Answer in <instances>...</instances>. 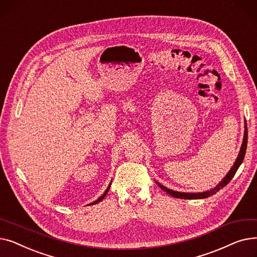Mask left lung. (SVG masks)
I'll return each instance as SVG.
<instances>
[{"instance_id": "left-lung-1", "label": "left lung", "mask_w": 257, "mask_h": 257, "mask_svg": "<svg viewBox=\"0 0 257 257\" xmlns=\"http://www.w3.org/2000/svg\"><path fill=\"white\" fill-rule=\"evenodd\" d=\"M247 141H248V130H247V124H246V121H245L244 140H242V144H241L240 150H239V153H238V156H237V158L235 160V163L232 166V168L230 169V171H229L228 174L224 177V179L217 186H215L214 188H212V190H210V191H206V192H203V193H181V192L172 191V190H170V188H168V187H166L164 185H161L157 181H156V183L158 184V186L161 188V190L167 192V194H169V195H171V196H173L175 198H179V199H205L207 197H210V196H212L214 194H217V192H219L221 188H223L225 185H227L229 182H230V180L233 178V176L235 175L237 169L241 165L242 160H244L245 154H246Z\"/></svg>"}]
</instances>
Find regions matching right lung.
I'll list each match as a JSON object with an SVG mask.
<instances>
[{"mask_svg": "<svg viewBox=\"0 0 257 257\" xmlns=\"http://www.w3.org/2000/svg\"><path fill=\"white\" fill-rule=\"evenodd\" d=\"M110 185H111V182H110V183H109V185H108V187H107V188H106V191H105V192H104V194H103V195H102V196H101V197H100V198H99V199H98V200H96V201H94V202H92V203H90V204H88V205H92V204H96V203H98V202H100V201H101V200H103V199H104V198H105V196H106V195H107V193H108V191H109V188H110Z\"/></svg>", "mask_w": 257, "mask_h": 257, "instance_id": "add662e5", "label": "right lung"}]
</instances>
